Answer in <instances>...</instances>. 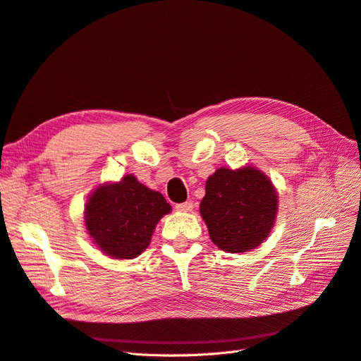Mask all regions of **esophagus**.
Masks as SVG:
<instances>
[{
    "label": "esophagus",
    "instance_id": "1",
    "mask_svg": "<svg viewBox=\"0 0 361 361\" xmlns=\"http://www.w3.org/2000/svg\"><path fill=\"white\" fill-rule=\"evenodd\" d=\"M192 207H194V203H192V202H185V203L176 204V209H178L179 212H191Z\"/></svg>",
    "mask_w": 361,
    "mask_h": 361
}]
</instances>
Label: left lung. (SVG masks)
Listing matches in <instances>:
<instances>
[{"label": "left lung", "instance_id": "left-lung-1", "mask_svg": "<svg viewBox=\"0 0 361 361\" xmlns=\"http://www.w3.org/2000/svg\"><path fill=\"white\" fill-rule=\"evenodd\" d=\"M200 215L212 243L226 253H245L269 236L279 212V192L253 166L216 169L206 180Z\"/></svg>", "mask_w": 361, "mask_h": 361}]
</instances>
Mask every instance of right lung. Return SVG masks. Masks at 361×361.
<instances>
[{"label": "right lung", "mask_w": 361, "mask_h": 361, "mask_svg": "<svg viewBox=\"0 0 361 361\" xmlns=\"http://www.w3.org/2000/svg\"><path fill=\"white\" fill-rule=\"evenodd\" d=\"M171 212L159 191L126 174L117 182H104L84 204V224L93 244L113 259L138 257L149 247L158 221Z\"/></svg>", "instance_id": "add662e5"}]
</instances>
